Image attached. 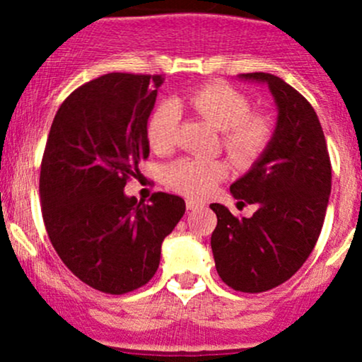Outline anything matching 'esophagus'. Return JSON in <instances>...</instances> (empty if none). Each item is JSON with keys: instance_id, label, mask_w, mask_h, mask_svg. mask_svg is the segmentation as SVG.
<instances>
[{"instance_id": "1", "label": "esophagus", "mask_w": 362, "mask_h": 362, "mask_svg": "<svg viewBox=\"0 0 362 362\" xmlns=\"http://www.w3.org/2000/svg\"><path fill=\"white\" fill-rule=\"evenodd\" d=\"M185 206L189 211H195V209H199V207H202V204H199V202H195V201H190V199L185 202Z\"/></svg>"}]
</instances>
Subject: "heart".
Segmentation results:
<instances>
[{"label": "heart", "mask_w": 362, "mask_h": 362, "mask_svg": "<svg viewBox=\"0 0 362 362\" xmlns=\"http://www.w3.org/2000/svg\"><path fill=\"white\" fill-rule=\"evenodd\" d=\"M180 110H190L221 131V144L228 158L238 167L250 165L272 141V120L260 112H250L247 95L228 83L214 81L161 103L148 120L149 146L156 153L172 151ZM226 177V165L214 158H180L165 168L170 189L190 199L206 197Z\"/></svg>", "instance_id": "1"}]
</instances>
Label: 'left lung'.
Returning a JSON list of instances; mask_svg holds the SVG:
<instances>
[{
  "label": "left lung",
  "instance_id": "left-lung-1",
  "mask_svg": "<svg viewBox=\"0 0 362 362\" xmlns=\"http://www.w3.org/2000/svg\"><path fill=\"white\" fill-rule=\"evenodd\" d=\"M265 83L277 105L272 141L230 190L252 218H235L211 204L218 224L211 236L216 271L242 293H264L300 271L317 245L332 189L327 141L317 112L305 97L269 73L240 74Z\"/></svg>",
  "mask_w": 362,
  "mask_h": 362
}]
</instances>
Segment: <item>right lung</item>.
Instances as JSON below:
<instances>
[{
  "label": "right lung",
  "mask_w": 362,
  "mask_h": 362,
  "mask_svg": "<svg viewBox=\"0 0 362 362\" xmlns=\"http://www.w3.org/2000/svg\"><path fill=\"white\" fill-rule=\"evenodd\" d=\"M161 74L109 73L61 103L40 165L45 230L66 267L90 288L126 294L155 276L161 243L184 199L155 192L148 204L124 187L149 156L148 119Z\"/></svg>",
  "instance_id": "add662e5"
}]
</instances>
